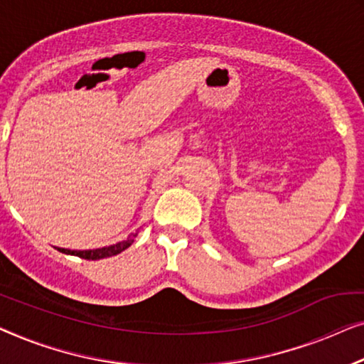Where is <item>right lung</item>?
Wrapping results in <instances>:
<instances>
[{"label": "right lung", "instance_id": "1", "mask_svg": "<svg viewBox=\"0 0 364 364\" xmlns=\"http://www.w3.org/2000/svg\"><path fill=\"white\" fill-rule=\"evenodd\" d=\"M133 237H136V234L129 235L125 240H120L114 245H107V247H100V249H89V250H70V249H63L58 247L59 252L63 254H69V255H77L80 259H87V260H99V259H107L112 257V255H117L120 252H124L127 247H130L133 242Z\"/></svg>", "mask_w": 364, "mask_h": 364}]
</instances>
